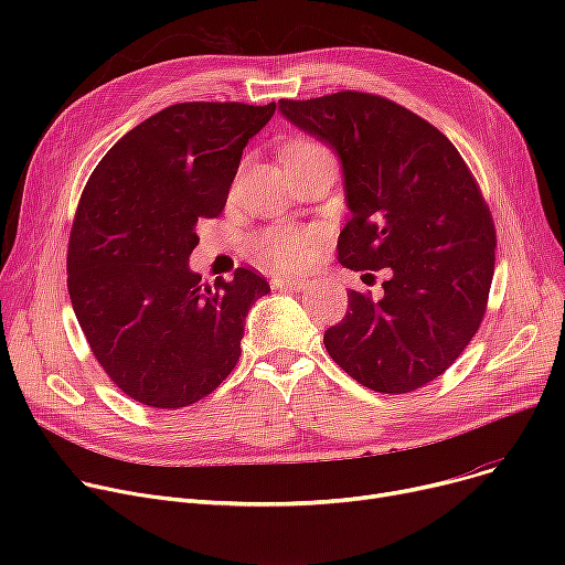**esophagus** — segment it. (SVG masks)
I'll use <instances>...</instances> for the list:
<instances>
[{"instance_id":"34e87169","label":"esophagus","mask_w":565,"mask_h":565,"mask_svg":"<svg viewBox=\"0 0 565 565\" xmlns=\"http://www.w3.org/2000/svg\"><path fill=\"white\" fill-rule=\"evenodd\" d=\"M273 286L277 290H305L309 286V279H292V277H275Z\"/></svg>"}]
</instances>
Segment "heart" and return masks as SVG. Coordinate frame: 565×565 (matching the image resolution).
I'll list each match as a JSON object with an SVG mask.
<instances>
[{
  "instance_id": "heart-1",
  "label": "heart",
  "mask_w": 565,
  "mask_h": 565,
  "mask_svg": "<svg viewBox=\"0 0 565 565\" xmlns=\"http://www.w3.org/2000/svg\"><path fill=\"white\" fill-rule=\"evenodd\" d=\"M316 153H328V148L318 141L302 139L292 143L286 151V160L305 158ZM313 247V231L295 228V226H273L254 233L247 241L249 256L275 270H295L307 263Z\"/></svg>"
}]
</instances>
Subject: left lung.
I'll return each mask as SVG.
<instances>
[{
	"label": "left lung",
	"instance_id": "left-lung-1",
	"mask_svg": "<svg viewBox=\"0 0 565 565\" xmlns=\"http://www.w3.org/2000/svg\"><path fill=\"white\" fill-rule=\"evenodd\" d=\"M279 109L341 160L350 220L339 263L390 275L380 300L348 292L350 309L324 332V348L373 392L424 387L486 316L497 233L477 178L435 126L382 96L339 92L279 100Z\"/></svg>",
	"mask_w": 565,
	"mask_h": 565
}]
</instances>
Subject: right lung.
I'll return each mask as SVG.
<instances>
[{
  "mask_svg": "<svg viewBox=\"0 0 565 565\" xmlns=\"http://www.w3.org/2000/svg\"><path fill=\"white\" fill-rule=\"evenodd\" d=\"M277 105L178 103L118 139L77 203L68 292L94 358L126 396L188 407L241 360L249 307L270 292L237 267L203 286L196 226L222 215L247 141Z\"/></svg>",
  "mask_w": 565,
  "mask_h": 565,
  "instance_id": "right-lung-1",
  "label": "right lung"
}]
</instances>
